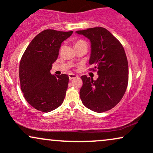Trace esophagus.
<instances>
[{
  "label": "esophagus",
  "mask_w": 153,
  "mask_h": 153,
  "mask_svg": "<svg viewBox=\"0 0 153 153\" xmlns=\"http://www.w3.org/2000/svg\"><path fill=\"white\" fill-rule=\"evenodd\" d=\"M68 76H69L70 80H73V79H75V78H78V77L77 75L73 74V73H70V74H68Z\"/></svg>",
  "instance_id": "1"
}]
</instances>
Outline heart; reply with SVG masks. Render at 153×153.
I'll return each mask as SVG.
<instances>
[{
  "instance_id": "heart-1",
  "label": "heart",
  "mask_w": 153,
  "mask_h": 153,
  "mask_svg": "<svg viewBox=\"0 0 153 153\" xmlns=\"http://www.w3.org/2000/svg\"><path fill=\"white\" fill-rule=\"evenodd\" d=\"M84 42H85L82 41V40H79V41L75 42V45H77V44H80V43H84Z\"/></svg>"
}]
</instances>
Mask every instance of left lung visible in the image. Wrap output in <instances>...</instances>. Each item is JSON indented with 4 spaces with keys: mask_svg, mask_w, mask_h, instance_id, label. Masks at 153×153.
<instances>
[{
    "mask_svg": "<svg viewBox=\"0 0 153 153\" xmlns=\"http://www.w3.org/2000/svg\"><path fill=\"white\" fill-rule=\"evenodd\" d=\"M91 42L89 64L97 71L96 80L82 75L80 90L82 103L89 109L102 113L111 109L127 90L129 68L124 47L115 36L103 27L77 31Z\"/></svg>",
    "mask_w": 153,
    "mask_h": 153,
    "instance_id": "left-lung-1",
    "label": "left lung"
}]
</instances>
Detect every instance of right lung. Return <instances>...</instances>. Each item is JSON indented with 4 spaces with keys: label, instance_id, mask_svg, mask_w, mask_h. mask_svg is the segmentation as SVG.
Returning <instances> with one entry per match:
<instances>
[{
    "label": "right lung",
    "instance_id": "1",
    "mask_svg": "<svg viewBox=\"0 0 153 153\" xmlns=\"http://www.w3.org/2000/svg\"><path fill=\"white\" fill-rule=\"evenodd\" d=\"M73 31L44 30L33 39L21 59V89L28 103L42 112H50L62 104L69 77L50 73L63 41Z\"/></svg>",
    "mask_w": 153,
    "mask_h": 153
}]
</instances>
